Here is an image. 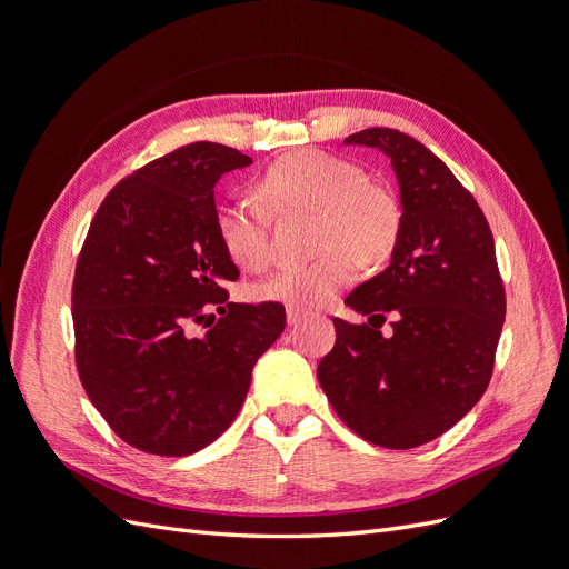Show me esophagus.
I'll use <instances>...</instances> for the list:
<instances>
[{"label":"esophagus","mask_w":569,"mask_h":569,"mask_svg":"<svg viewBox=\"0 0 569 569\" xmlns=\"http://www.w3.org/2000/svg\"><path fill=\"white\" fill-rule=\"evenodd\" d=\"M306 316H308V311H303V308L287 306V322H289V325H297V322H301Z\"/></svg>","instance_id":"34e87169"}]
</instances>
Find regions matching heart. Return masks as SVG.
<instances>
[{
	"label": "heart",
	"instance_id": "1",
	"mask_svg": "<svg viewBox=\"0 0 569 569\" xmlns=\"http://www.w3.org/2000/svg\"><path fill=\"white\" fill-rule=\"evenodd\" d=\"M256 194L274 216L316 213L308 263L284 266L251 284L256 301L318 308L337 297L368 266H385L399 249L403 206L389 187L366 178L358 163L318 149H301L266 168ZM263 204V206H264ZM262 206V207H263ZM253 199H228L216 209V234L232 263L258 272L272 261L270 218Z\"/></svg>",
	"mask_w": 569,
	"mask_h": 569
}]
</instances>
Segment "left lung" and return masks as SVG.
<instances>
[{
	"mask_svg": "<svg viewBox=\"0 0 569 569\" xmlns=\"http://www.w3.org/2000/svg\"><path fill=\"white\" fill-rule=\"evenodd\" d=\"M347 144L377 147L391 159L403 234L389 268L347 297L370 318H335L337 341L318 380L358 437L416 449L451 429L487 391L506 287L485 213L439 157L393 128L353 132ZM387 312L395 322L382 338Z\"/></svg>",
	"mask_w": 569,
	"mask_h": 569,
	"instance_id": "1",
	"label": "left lung"
}]
</instances>
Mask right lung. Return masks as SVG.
I'll return each mask as SVG.
<instances>
[{
  "label": "right lung",
  "instance_id": "add662e5",
  "mask_svg": "<svg viewBox=\"0 0 569 569\" xmlns=\"http://www.w3.org/2000/svg\"><path fill=\"white\" fill-rule=\"evenodd\" d=\"M247 153L194 142L120 180L97 209L73 278L76 366L126 443L189 456L242 408L284 306L230 303L237 266L216 234L213 187ZM219 318H214V313ZM192 323L203 338L188 335Z\"/></svg>",
  "mask_w": 569,
  "mask_h": 569
}]
</instances>
